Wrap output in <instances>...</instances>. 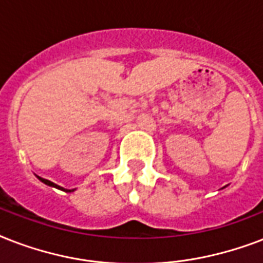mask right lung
Instances as JSON below:
<instances>
[{"instance_id":"right-lung-1","label":"right lung","mask_w":263,"mask_h":263,"mask_svg":"<svg viewBox=\"0 0 263 263\" xmlns=\"http://www.w3.org/2000/svg\"><path fill=\"white\" fill-rule=\"evenodd\" d=\"M41 181H42L43 184H46V185H49V187H54L57 188V190H61V191H65V192H73L76 190V188H73V190H65V188L63 187H60V185H57V184H54L53 181H50V180H46V179H43V177H39V176H36Z\"/></svg>"}]
</instances>
